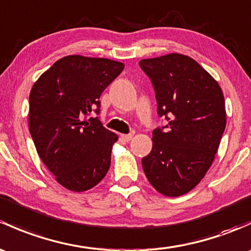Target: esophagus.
Returning <instances> with one entry per match:
<instances>
[{"instance_id":"1","label":"esophagus","mask_w":251,"mask_h":251,"mask_svg":"<svg viewBox=\"0 0 251 251\" xmlns=\"http://www.w3.org/2000/svg\"><path fill=\"white\" fill-rule=\"evenodd\" d=\"M120 138H121V141L127 143V142H130L131 139H132V134H121Z\"/></svg>"}]
</instances>
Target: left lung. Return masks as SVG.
<instances>
[{"label":"left lung","mask_w":251,"mask_h":251,"mask_svg":"<svg viewBox=\"0 0 251 251\" xmlns=\"http://www.w3.org/2000/svg\"><path fill=\"white\" fill-rule=\"evenodd\" d=\"M139 66L154 86L157 114L167 120L152 131L143 171L160 194L180 196L212 166L226 127L225 99L215 79L186 55L144 59Z\"/></svg>","instance_id":"obj_1"}]
</instances>
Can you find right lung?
<instances>
[{"instance_id":"obj_1","label":"right lung","mask_w":251,"mask_h":251,"mask_svg":"<svg viewBox=\"0 0 251 251\" xmlns=\"http://www.w3.org/2000/svg\"><path fill=\"white\" fill-rule=\"evenodd\" d=\"M124 63L70 55L33 84L28 128L39 157L57 183L71 191L94 188L110 167L118 136L99 117L100 97L123 72Z\"/></svg>"}]
</instances>
